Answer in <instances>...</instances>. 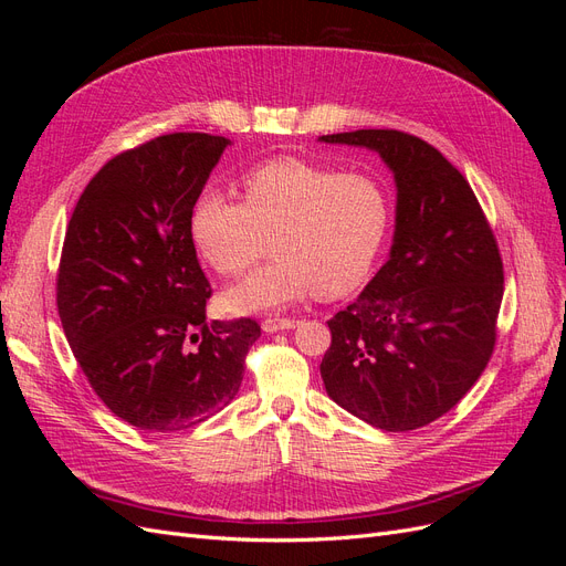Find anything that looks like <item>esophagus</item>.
<instances>
[{"instance_id": "34e87169", "label": "esophagus", "mask_w": 566, "mask_h": 566, "mask_svg": "<svg viewBox=\"0 0 566 566\" xmlns=\"http://www.w3.org/2000/svg\"><path fill=\"white\" fill-rule=\"evenodd\" d=\"M297 321L295 318H264L262 321V328L264 333H279V331H290L295 328Z\"/></svg>"}]
</instances>
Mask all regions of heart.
Returning a JSON list of instances; mask_svg holds the SVG:
<instances>
[{
  "label": "heart",
  "instance_id": "1",
  "mask_svg": "<svg viewBox=\"0 0 566 566\" xmlns=\"http://www.w3.org/2000/svg\"><path fill=\"white\" fill-rule=\"evenodd\" d=\"M243 193L245 202L208 188L188 214L193 248L221 276H241L273 238L276 256L224 290L227 312H279L314 290L339 297L368 279L391 221L382 181L279 158L250 169Z\"/></svg>",
  "mask_w": 566,
  "mask_h": 566
}]
</instances>
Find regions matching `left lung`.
<instances>
[{
  "mask_svg": "<svg viewBox=\"0 0 566 566\" xmlns=\"http://www.w3.org/2000/svg\"><path fill=\"white\" fill-rule=\"evenodd\" d=\"M321 142L380 153L397 181L389 260L328 321L325 391L378 430H418L465 397L493 354L499 243L468 179L418 136L356 129Z\"/></svg>",
  "mask_w": 566,
  "mask_h": 566,
  "instance_id": "1",
  "label": "left lung"
}]
</instances>
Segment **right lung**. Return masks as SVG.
Segmentation results:
<instances>
[{
    "instance_id": "obj_1",
    "label": "right lung",
    "mask_w": 566,
    "mask_h": 566,
    "mask_svg": "<svg viewBox=\"0 0 566 566\" xmlns=\"http://www.w3.org/2000/svg\"><path fill=\"white\" fill-rule=\"evenodd\" d=\"M231 142L177 132L119 153L80 196L56 304L82 373L117 418L177 432L214 416L262 335L252 318L205 321L212 290L188 214Z\"/></svg>"
}]
</instances>
